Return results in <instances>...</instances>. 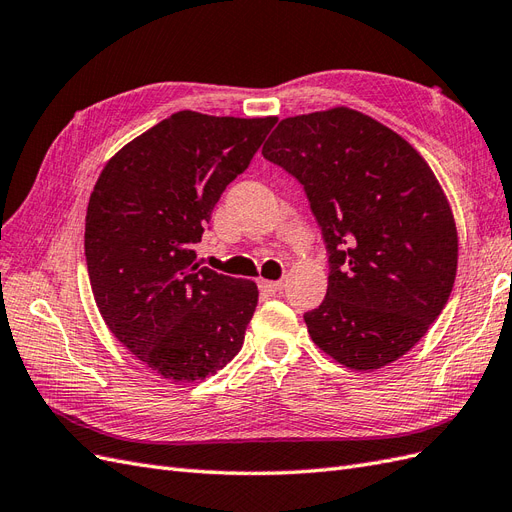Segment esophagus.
I'll return each mask as SVG.
<instances>
[{
    "instance_id": "esophagus-1",
    "label": "esophagus",
    "mask_w": 512,
    "mask_h": 512,
    "mask_svg": "<svg viewBox=\"0 0 512 512\" xmlns=\"http://www.w3.org/2000/svg\"><path fill=\"white\" fill-rule=\"evenodd\" d=\"M258 286L265 290V292H269V294H277V292H282V288H284V282H269V280H260L258 282Z\"/></svg>"
}]
</instances>
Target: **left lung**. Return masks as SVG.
<instances>
[{"label":"left lung","instance_id":"left-lung-1","mask_svg":"<svg viewBox=\"0 0 512 512\" xmlns=\"http://www.w3.org/2000/svg\"><path fill=\"white\" fill-rule=\"evenodd\" d=\"M262 156L303 185L327 245L329 288L303 316L309 337L350 369L397 361L455 284L457 228L433 170L346 106L282 119Z\"/></svg>","mask_w":512,"mask_h":512}]
</instances>
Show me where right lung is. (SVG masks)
I'll use <instances>...</instances> for the list:
<instances>
[{
    "mask_svg": "<svg viewBox=\"0 0 512 512\" xmlns=\"http://www.w3.org/2000/svg\"><path fill=\"white\" fill-rule=\"evenodd\" d=\"M275 121L179 111L115 153L91 192L96 305L119 342L168 380H205L243 346L256 284L198 267L192 247Z\"/></svg>",
    "mask_w": 512,
    "mask_h": 512,
    "instance_id": "1",
    "label": "right lung"
}]
</instances>
